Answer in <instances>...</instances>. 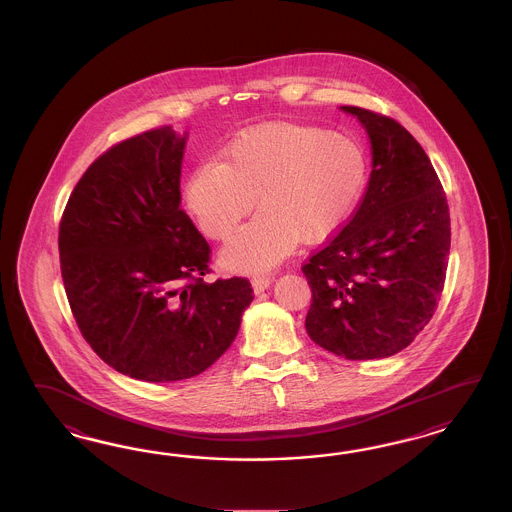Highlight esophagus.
Returning <instances> with one entry per match:
<instances>
[{
	"label": "esophagus",
	"instance_id": "1",
	"mask_svg": "<svg viewBox=\"0 0 512 512\" xmlns=\"http://www.w3.org/2000/svg\"><path fill=\"white\" fill-rule=\"evenodd\" d=\"M272 281H274V276H257V278H253V281H251L253 293H255V295H261V293H264V291L272 285Z\"/></svg>",
	"mask_w": 512,
	"mask_h": 512
}]
</instances>
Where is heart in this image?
<instances>
[{
  "label": "heart",
  "mask_w": 512,
  "mask_h": 512,
  "mask_svg": "<svg viewBox=\"0 0 512 512\" xmlns=\"http://www.w3.org/2000/svg\"><path fill=\"white\" fill-rule=\"evenodd\" d=\"M368 159L357 140L319 127L264 124L225 148L223 163H202L186 187L187 208L206 236L229 240L255 206V219L221 251L233 272H264L298 240L336 233L357 206Z\"/></svg>",
  "instance_id": "heart-1"
}]
</instances>
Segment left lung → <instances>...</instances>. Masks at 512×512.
Returning a JSON list of instances; mask_svg holds the SVG:
<instances>
[{
  "label": "left lung",
  "instance_id": "1",
  "mask_svg": "<svg viewBox=\"0 0 512 512\" xmlns=\"http://www.w3.org/2000/svg\"><path fill=\"white\" fill-rule=\"evenodd\" d=\"M340 109L368 133L372 174L351 221L302 266L311 289L306 330L338 357L387 358L434 315L449 264V204L405 127L372 110Z\"/></svg>",
  "mask_w": 512,
  "mask_h": 512
}]
</instances>
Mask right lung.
<instances>
[{"label":"right lung","instance_id":"1","mask_svg":"<svg viewBox=\"0 0 512 512\" xmlns=\"http://www.w3.org/2000/svg\"><path fill=\"white\" fill-rule=\"evenodd\" d=\"M187 133L159 127L112 146L73 189L60 266L84 340L116 372L171 383L210 368L253 300L248 279L206 283L210 246L180 208Z\"/></svg>","mask_w":512,"mask_h":512}]
</instances>
